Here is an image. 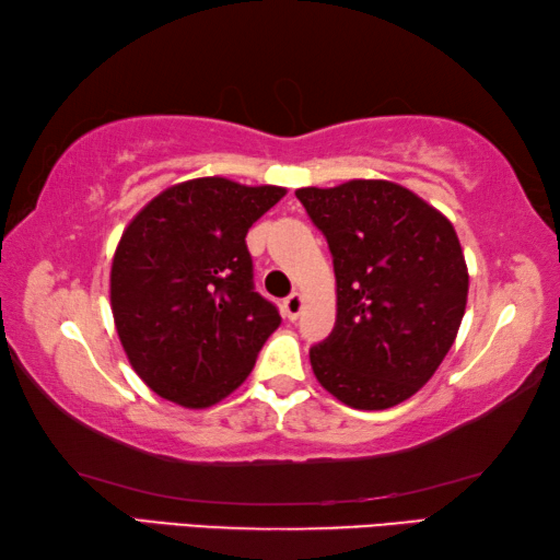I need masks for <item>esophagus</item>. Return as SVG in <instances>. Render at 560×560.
<instances>
[{
  "instance_id": "esophagus-1",
  "label": "esophagus",
  "mask_w": 560,
  "mask_h": 560,
  "mask_svg": "<svg viewBox=\"0 0 560 560\" xmlns=\"http://www.w3.org/2000/svg\"><path fill=\"white\" fill-rule=\"evenodd\" d=\"M303 308V296L301 293H291L289 299H283V316H287L289 320H296L299 314Z\"/></svg>"
}]
</instances>
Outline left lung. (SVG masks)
<instances>
[{
  "instance_id": "left-lung-1",
  "label": "left lung",
  "mask_w": 560,
  "mask_h": 560,
  "mask_svg": "<svg viewBox=\"0 0 560 560\" xmlns=\"http://www.w3.org/2000/svg\"><path fill=\"white\" fill-rule=\"evenodd\" d=\"M336 271L338 314L311 348L318 383L355 410L405 402L438 371L467 308L469 273L452 222L387 179L301 187Z\"/></svg>"
}]
</instances>
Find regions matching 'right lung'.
I'll list each match as a JSON object with an SVG mask.
<instances>
[{"label":"right lung","instance_id":"right-lung-1","mask_svg":"<svg viewBox=\"0 0 560 560\" xmlns=\"http://www.w3.org/2000/svg\"><path fill=\"white\" fill-rule=\"evenodd\" d=\"M287 189L197 177L167 187L122 232L110 267L118 338L150 390L210 407L252 373L279 328L254 291L246 232Z\"/></svg>","mask_w":560,"mask_h":560}]
</instances>
